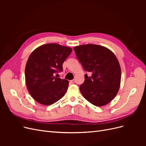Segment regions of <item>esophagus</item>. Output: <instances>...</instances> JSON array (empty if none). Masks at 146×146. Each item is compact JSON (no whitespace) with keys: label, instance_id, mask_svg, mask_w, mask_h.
<instances>
[{"label":"esophagus","instance_id":"34e87169","mask_svg":"<svg viewBox=\"0 0 146 146\" xmlns=\"http://www.w3.org/2000/svg\"><path fill=\"white\" fill-rule=\"evenodd\" d=\"M70 82L72 84H73V83H74L75 82H76V80H70Z\"/></svg>","mask_w":146,"mask_h":146}]
</instances>
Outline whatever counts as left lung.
<instances>
[{
    "instance_id": "left-lung-1",
    "label": "left lung",
    "mask_w": 146,
    "mask_h": 146,
    "mask_svg": "<svg viewBox=\"0 0 146 146\" xmlns=\"http://www.w3.org/2000/svg\"><path fill=\"white\" fill-rule=\"evenodd\" d=\"M77 58L86 71L85 81L80 86L82 94L89 102L98 107L110 103L120 88L121 69L114 53L108 48L96 44L74 47Z\"/></svg>"
}]
</instances>
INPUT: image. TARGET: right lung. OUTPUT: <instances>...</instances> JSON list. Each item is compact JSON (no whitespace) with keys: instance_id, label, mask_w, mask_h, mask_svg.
Segmentation results:
<instances>
[{"instance_id":"1","label":"right lung","mask_w":146,"mask_h":146,"mask_svg":"<svg viewBox=\"0 0 146 146\" xmlns=\"http://www.w3.org/2000/svg\"><path fill=\"white\" fill-rule=\"evenodd\" d=\"M72 48L49 43L37 47L30 55L25 69V83L33 99L50 105L64 96L69 82L55 77L63 70V63Z\"/></svg>"}]
</instances>
